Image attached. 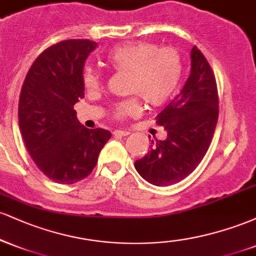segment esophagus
<instances>
[{
  "instance_id": "1",
  "label": "esophagus",
  "mask_w": 256,
  "mask_h": 256,
  "mask_svg": "<svg viewBox=\"0 0 256 256\" xmlns=\"http://www.w3.org/2000/svg\"><path fill=\"white\" fill-rule=\"evenodd\" d=\"M113 134L116 137H124V136H128V134H130V132L128 131H124V130H116V131H113Z\"/></svg>"
}]
</instances>
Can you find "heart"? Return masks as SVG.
Instances as JSON below:
<instances>
[{
    "label": "heart",
    "instance_id": "1",
    "mask_svg": "<svg viewBox=\"0 0 256 256\" xmlns=\"http://www.w3.org/2000/svg\"><path fill=\"white\" fill-rule=\"evenodd\" d=\"M106 60L116 71H128V92L140 96L148 104H165L174 95L183 72L179 52L173 48H158L150 42H131L116 46L107 52ZM83 84L86 90H98L101 74L92 67L83 71ZM137 98H128L114 107V116L124 119L140 113Z\"/></svg>",
    "mask_w": 256,
    "mask_h": 256
}]
</instances>
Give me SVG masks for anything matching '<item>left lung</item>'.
Here are the masks:
<instances>
[{"label": "left lung", "instance_id": "8db88e82", "mask_svg": "<svg viewBox=\"0 0 256 256\" xmlns=\"http://www.w3.org/2000/svg\"><path fill=\"white\" fill-rule=\"evenodd\" d=\"M190 58V74L180 94L156 116L167 137L155 143L152 140L148 154L134 162L140 177L156 186L178 183L198 167L208 150L218 122L214 73L196 46H192Z\"/></svg>", "mask_w": 256, "mask_h": 256}]
</instances>
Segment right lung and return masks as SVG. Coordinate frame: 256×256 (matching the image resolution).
I'll list each match as a JSON object with an SVG mask.
<instances>
[{"instance_id": "1", "label": "right lung", "mask_w": 256, "mask_h": 256, "mask_svg": "<svg viewBox=\"0 0 256 256\" xmlns=\"http://www.w3.org/2000/svg\"><path fill=\"white\" fill-rule=\"evenodd\" d=\"M98 43L68 40L46 49L28 70L19 98L26 149L52 180L74 184L92 172L112 134L84 128L73 110L84 98L83 70Z\"/></svg>"}]
</instances>
